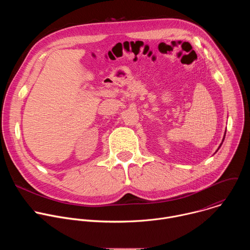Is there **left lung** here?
I'll list each match as a JSON object with an SVG mask.
<instances>
[{"mask_svg":"<svg viewBox=\"0 0 250 250\" xmlns=\"http://www.w3.org/2000/svg\"><path fill=\"white\" fill-rule=\"evenodd\" d=\"M226 132H227V131H225V134H224V138H223V140H222V144H221V145H220V146H219V148H218V150H219V149H220V147H221V146H222V145H223V142H224V140H225V137H226ZM218 150H217V151H218ZM217 151H216V152H217ZM216 152H215V153H216Z\"/></svg>","mask_w":250,"mask_h":250,"instance_id":"1","label":"left lung"}]
</instances>
